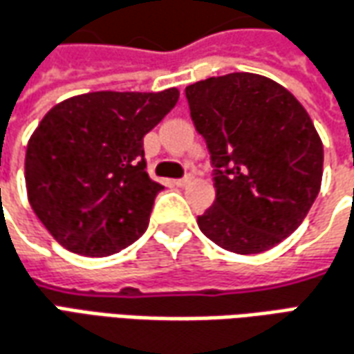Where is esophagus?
Returning <instances> with one entry per match:
<instances>
[{"mask_svg":"<svg viewBox=\"0 0 354 354\" xmlns=\"http://www.w3.org/2000/svg\"><path fill=\"white\" fill-rule=\"evenodd\" d=\"M192 180H194V178H192V176H184V178H180V180H176L174 184L180 185V187H184V185L192 184Z\"/></svg>","mask_w":354,"mask_h":354,"instance_id":"obj_1","label":"esophagus"}]
</instances>
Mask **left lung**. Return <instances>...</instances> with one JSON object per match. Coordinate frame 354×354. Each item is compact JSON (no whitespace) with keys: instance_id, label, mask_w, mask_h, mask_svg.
<instances>
[{"instance_id":"8db88e82","label":"left lung","mask_w":354,"mask_h":354,"mask_svg":"<svg viewBox=\"0 0 354 354\" xmlns=\"http://www.w3.org/2000/svg\"><path fill=\"white\" fill-rule=\"evenodd\" d=\"M214 167L216 199L197 216L205 236L237 254L291 236L322 184L324 145L295 95L266 76L232 73L185 88Z\"/></svg>"}]
</instances>
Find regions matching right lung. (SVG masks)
Here are the masks:
<instances>
[{
  "label": "right lung",
  "mask_w": 354,
  "mask_h": 354,
  "mask_svg": "<svg viewBox=\"0 0 354 354\" xmlns=\"http://www.w3.org/2000/svg\"><path fill=\"white\" fill-rule=\"evenodd\" d=\"M180 91H91L57 103L28 140L24 178L32 211L57 243L84 257L118 253L147 230L155 197L143 136Z\"/></svg>",
  "instance_id": "add662e5"
}]
</instances>
